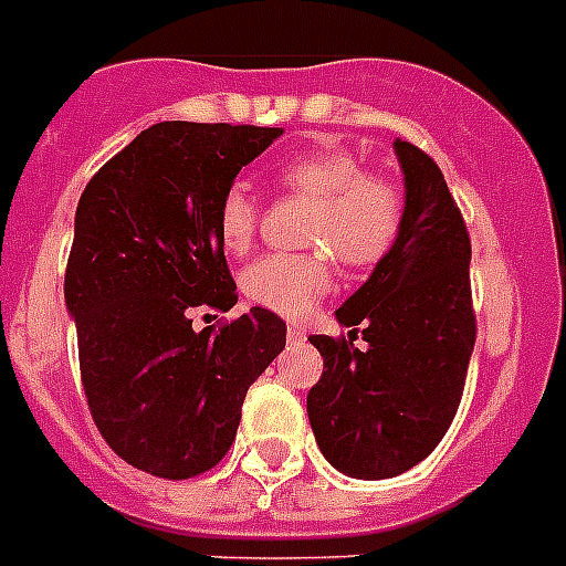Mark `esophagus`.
<instances>
[{
	"instance_id": "1",
	"label": "esophagus",
	"mask_w": 566,
	"mask_h": 566,
	"mask_svg": "<svg viewBox=\"0 0 566 566\" xmlns=\"http://www.w3.org/2000/svg\"><path fill=\"white\" fill-rule=\"evenodd\" d=\"M287 339H291V343L305 339V328H302V325H291V328H287Z\"/></svg>"
}]
</instances>
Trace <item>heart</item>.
Listing matches in <instances>:
<instances>
[{"instance_id": "heart-1", "label": "heart", "mask_w": 566, "mask_h": 566, "mask_svg": "<svg viewBox=\"0 0 566 566\" xmlns=\"http://www.w3.org/2000/svg\"><path fill=\"white\" fill-rule=\"evenodd\" d=\"M275 186L284 195L311 203L305 243L325 247L346 268H375L389 255L403 227V195L392 179L363 174V163L348 150H314L279 165ZM259 229V200L235 182L218 203V235L223 250L241 255ZM243 296L252 305L284 319H302L334 287L325 252L264 255L241 275Z\"/></svg>"}]
</instances>
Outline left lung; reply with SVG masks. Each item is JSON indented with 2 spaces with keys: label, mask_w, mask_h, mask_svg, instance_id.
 <instances>
[{
  "label": "left lung",
  "mask_w": 566,
  "mask_h": 566,
  "mask_svg": "<svg viewBox=\"0 0 566 566\" xmlns=\"http://www.w3.org/2000/svg\"><path fill=\"white\" fill-rule=\"evenodd\" d=\"M395 154L407 195L401 235L337 307L348 339L311 337L323 355V378L307 392L311 430L331 465L355 480H389L433 453L476 339L462 211L424 150L398 139ZM357 329L366 349L350 343Z\"/></svg>",
  "instance_id": "left-lung-1"
}]
</instances>
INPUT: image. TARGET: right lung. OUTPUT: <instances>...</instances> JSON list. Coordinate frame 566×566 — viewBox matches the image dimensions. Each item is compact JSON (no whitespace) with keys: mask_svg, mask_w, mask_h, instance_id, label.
<instances>
[{"mask_svg":"<svg viewBox=\"0 0 566 566\" xmlns=\"http://www.w3.org/2000/svg\"><path fill=\"white\" fill-rule=\"evenodd\" d=\"M282 136L252 124L159 122L86 182L66 264L86 403L127 465L163 480L206 474L232 448L247 389L284 348L287 325L238 302L218 203L243 165Z\"/></svg>","mask_w":566,"mask_h":566,"instance_id":"obj_1","label":"right lung"}]
</instances>
